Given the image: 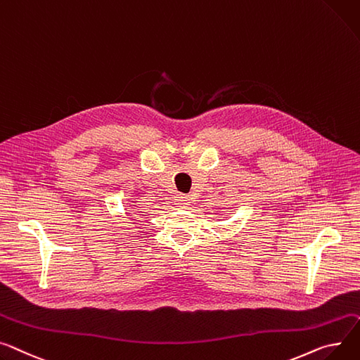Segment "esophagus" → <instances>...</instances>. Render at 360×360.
Returning <instances> with one entry per match:
<instances>
[{
  "instance_id": "esophagus-1",
  "label": "esophagus",
  "mask_w": 360,
  "mask_h": 360,
  "mask_svg": "<svg viewBox=\"0 0 360 360\" xmlns=\"http://www.w3.org/2000/svg\"><path fill=\"white\" fill-rule=\"evenodd\" d=\"M175 202H176V205L181 207V208H186L191 201H189V198H188L186 195H182V194H181V195L176 197V201H175Z\"/></svg>"
}]
</instances>
